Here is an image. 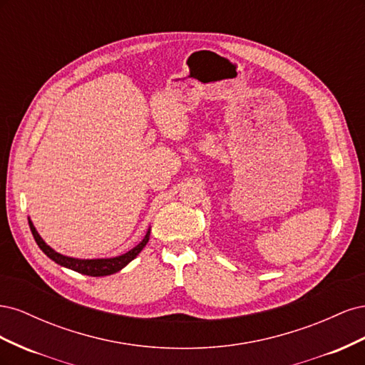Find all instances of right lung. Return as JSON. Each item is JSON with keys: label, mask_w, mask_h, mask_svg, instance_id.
<instances>
[{"label": "right lung", "mask_w": 365, "mask_h": 365, "mask_svg": "<svg viewBox=\"0 0 365 365\" xmlns=\"http://www.w3.org/2000/svg\"><path fill=\"white\" fill-rule=\"evenodd\" d=\"M29 225H30L31 235H33V237H35L38 247L43 252H46L53 262H56L58 264H61V267L73 269L76 272L91 275V277H103V275H111L114 272H118L120 269H123L126 264L130 260H134L140 254V251L146 247V244L149 242V235H150V230H148L145 239H143L137 247H134L130 251L121 254V256H117V257H111V259H74V257L63 256V254H59V252L54 251L53 248H50L46 244V242L42 240V237L39 236V233L36 231L35 225H33L30 219H29Z\"/></svg>", "instance_id": "add662e5"}]
</instances>
